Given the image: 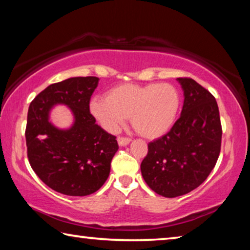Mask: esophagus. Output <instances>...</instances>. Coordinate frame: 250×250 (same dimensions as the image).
Listing matches in <instances>:
<instances>
[{
  "mask_svg": "<svg viewBox=\"0 0 250 250\" xmlns=\"http://www.w3.org/2000/svg\"><path fill=\"white\" fill-rule=\"evenodd\" d=\"M130 142H131L130 138H126V137H119V138H118V143H119L120 146H125L126 145H129Z\"/></svg>",
  "mask_w": 250,
  "mask_h": 250,
  "instance_id": "esophagus-1",
  "label": "esophagus"
}]
</instances>
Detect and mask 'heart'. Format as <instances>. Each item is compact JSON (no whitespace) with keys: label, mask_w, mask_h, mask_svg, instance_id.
<instances>
[{"label":"heart","mask_w":250,"mask_h":250,"mask_svg":"<svg viewBox=\"0 0 250 250\" xmlns=\"http://www.w3.org/2000/svg\"><path fill=\"white\" fill-rule=\"evenodd\" d=\"M181 107L179 89L172 83H122L107 94V98H94L90 113L109 132H117L131 117L139 134L154 139L170 130Z\"/></svg>","instance_id":"1"}]
</instances>
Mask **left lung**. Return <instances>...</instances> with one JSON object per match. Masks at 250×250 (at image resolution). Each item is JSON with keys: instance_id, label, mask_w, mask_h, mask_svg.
I'll list each match as a JSON object with an SVG mask.
<instances>
[{"instance_id": "8db88e82", "label": "left lung", "mask_w": 250, "mask_h": 250, "mask_svg": "<svg viewBox=\"0 0 250 250\" xmlns=\"http://www.w3.org/2000/svg\"><path fill=\"white\" fill-rule=\"evenodd\" d=\"M184 90L181 117L163 137L147 145L141 173L151 189L176 197L198 188L221 152L222 125L210 92L188 77L177 78Z\"/></svg>"}]
</instances>
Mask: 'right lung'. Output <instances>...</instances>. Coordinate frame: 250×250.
I'll list each match as a JSON object with an SVG mask.
<instances>
[{
    "label": "right lung",
    "mask_w": 250,
    "mask_h": 250,
    "mask_svg": "<svg viewBox=\"0 0 250 250\" xmlns=\"http://www.w3.org/2000/svg\"><path fill=\"white\" fill-rule=\"evenodd\" d=\"M99 78L74 77L48 86L29 104L25 130L27 158L37 176L58 193L86 196L107 181L111 160L119 149L115 135L96 124L90 113ZM69 106L75 122L61 130L48 121L55 104Z\"/></svg>",
    "instance_id": "obj_1"
}]
</instances>
